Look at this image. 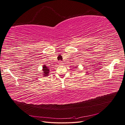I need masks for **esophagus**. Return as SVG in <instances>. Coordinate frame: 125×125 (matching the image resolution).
<instances>
[{"mask_svg":"<svg viewBox=\"0 0 125 125\" xmlns=\"http://www.w3.org/2000/svg\"><path fill=\"white\" fill-rule=\"evenodd\" d=\"M59 65H62V64H63V62H62L61 61H60L59 62Z\"/></svg>","mask_w":125,"mask_h":125,"instance_id":"obj_1","label":"esophagus"}]
</instances>
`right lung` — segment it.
I'll use <instances>...</instances> for the list:
<instances>
[{
  "mask_svg": "<svg viewBox=\"0 0 125 125\" xmlns=\"http://www.w3.org/2000/svg\"><path fill=\"white\" fill-rule=\"evenodd\" d=\"M49 68L46 66V65H44L43 66V69H42V71H43V77H47L48 76L49 73Z\"/></svg>",
  "mask_w": 125,
  "mask_h": 125,
  "instance_id": "add662e5",
  "label": "right lung"
}]
</instances>
